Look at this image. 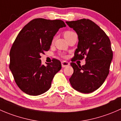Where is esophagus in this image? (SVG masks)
Listing matches in <instances>:
<instances>
[{
  "label": "esophagus",
  "instance_id": "1",
  "mask_svg": "<svg viewBox=\"0 0 121 121\" xmlns=\"http://www.w3.org/2000/svg\"><path fill=\"white\" fill-rule=\"evenodd\" d=\"M61 65L62 67L64 68L65 67H67L68 65H69V63L68 62L66 61H63L61 62Z\"/></svg>",
  "mask_w": 121,
  "mask_h": 121
}]
</instances>
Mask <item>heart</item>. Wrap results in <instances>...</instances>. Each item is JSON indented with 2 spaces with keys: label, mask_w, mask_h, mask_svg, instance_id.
Wrapping results in <instances>:
<instances>
[{
  "label": "heart",
  "mask_w": 121,
  "mask_h": 121,
  "mask_svg": "<svg viewBox=\"0 0 121 121\" xmlns=\"http://www.w3.org/2000/svg\"><path fill=\"white\" fill-rule=\"evenodd\" d=\"M73 33H74L73 32V31H65V32L64 33V37H68V36H70V35H73Z\"/></svg>",
  "instance_id": "heart-1"
}]
</instances>
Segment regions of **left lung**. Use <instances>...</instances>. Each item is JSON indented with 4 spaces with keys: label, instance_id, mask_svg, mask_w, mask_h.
I'll return each mask as SVG.
<instances>
[{
    "label": "left lung",
    "instance_id": "obj_1",
    "mask_svg": "<svg viewBox=\"0 0 121 121\" xmlns=\"http://www.w3.org/2000/svg\"><path fill=\"white\" fill-rule=\"evenodd\" d=\"M66 23L77 33L78 38L73 58L82 60L86 57V63L82 67L71 63L74 73L69 82L74 90L84 94L91 93L102 85L109 74L113 57L110 40L97 24L89 19Z\"/></svg>",
    "mask_w": 121,
    "mask_h": 121
}]
</instances>
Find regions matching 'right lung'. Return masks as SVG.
I'll return each instance as SVG.
<instances>
[{
    "instance_id": "1",
    "label": "right lung",
    "mask_w": 121,
    "mask_h": 121,
    "mask_svg": "<svg viewBox=\"0 0 121 121\" xmlns=\"http://www.w3.org/2000/svg\"><path fill=\"white\" fill-rule=\"evenodd\" d=\"M65 26L63 20L39 18L27 23L17 35L10 52L9 68L23 92L36 96L50 89L61 64L54 59L45 66L41 64L40 54L50 49L54 36Z\"/></svg>"
}]
</instances>
